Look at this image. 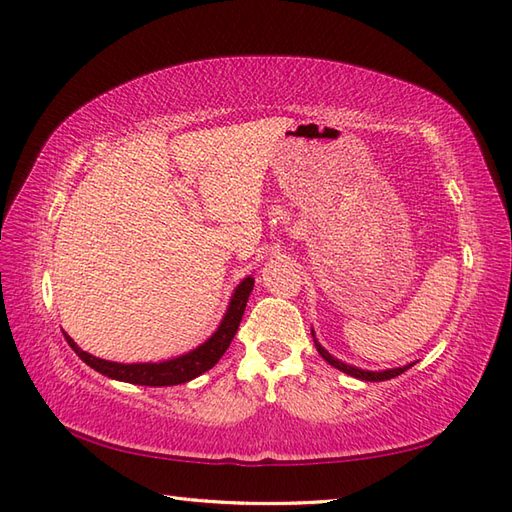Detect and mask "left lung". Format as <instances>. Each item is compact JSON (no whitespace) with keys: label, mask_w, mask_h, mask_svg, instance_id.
<instances>
[{"label":"left lung","mask_w":512,"mask_h":512,"mask_svg":"<svg viewBox=\"0 0 512 512\" xmlns=\"http://www.w3.org/2000/svg\"><path fill=\"white\" fill-rule=\"evenodd\" d=\"M312 339H314V345H317V352H319L332 367L341 369L343 374L354 376V378H358V380H369V383H380V380L396 378V376H400V374H405L407 369L413 365V363H409V365L394 367V369H380V372H369V369H361V367H356V365H347V363L339 361V358H336V356H332V354H330L328 350H325V347L317 341V336H314V330H312Z\"/></svg>","instance_id":"8db88e82"}]
</instances>
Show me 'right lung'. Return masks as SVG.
Wrapping results in <instances>:
<instances>
[{
	"mask_svg": "<svg viewBox=\"0 0 512 512\" xmlns=\"http://www.w3.org/2000/svg\"><path fill=\"white\" fill-rule=\"evenodd\" d=\"M253 286H255V279L250 275L239 281L237 288L233 290L231 301H228L220 325H217V330L209 336V339L200 343L198 347H193L191 352L167 358V361H158V363L105 361V358L83 352L81 347L74 343V339H70L65 332L63 334H65V341L70 343L76 356H79L85 365H90L92 369H96V372L112 380H123V383L147 385V387H169V385L189 383V380L209 372V369L220 361L222 354L228 350V345H231L233 336L239 328V321H242L246 301L250 297V292H253Z\"/></svg>",
	"mask_w": 512,
	"mask_h": 512,
	"instance_id": "add662e5",
	"label": "right lung"
}]
</instances>
